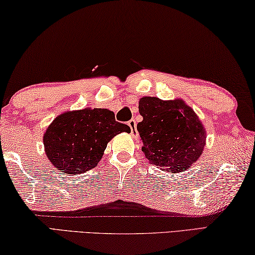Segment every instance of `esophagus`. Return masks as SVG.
<instances>
[{"mask_svg":"<svg viewBox=\"0 0 255 255\" xmlns=\"http://www.w3.org/2000/svg\"><path fill=\"white\" fill-rule=\"evenodd\" d=\"M128 127H130V128H131V135H132L133 137L137 136V132H136V123H135V121H134V120L128 121Z\"/></svg>","mask_w":255,"mask_h":255,"instance_id":"1","label":"esophagus"}]
</instances>
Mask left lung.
I'll return each mask as SVG.
<instances>
[{"label": "left lung", "mask_w": 255, "mask_h": 255, "mask_svg": "<svg viewBox=\"0 0 255 255\" xmlns=\"http://www.w3.org/2000/svg\"><path fill=\"white\" fill-rule=\"evenodd\" d=\"M139 113L143 120L136 128L142 141L141 149L150 164L178 173L202 155L206 128L184 100L147 96L139 99Z\"/></svg>", "instance_id": "8db88e82"}]
</instances>
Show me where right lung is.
I'll return each instance as SVG.
<instances>
[{"instance_id":"right-lung-1","label":"right lung","mask_w":255,"mask_h":255,"mask_svg":"<svg viewBox=\"0 0 255 255\" xmlns=\"http://www.w3.org/2000/svg\"><path fill=\"white\" fill-rule=\"evenodd\" d=\"M107 108H83L56 116L43 135L45 153L66 175L86 173L97 166L107 143L116 134L130 132Z\"/></svg>"}]
</instances>
